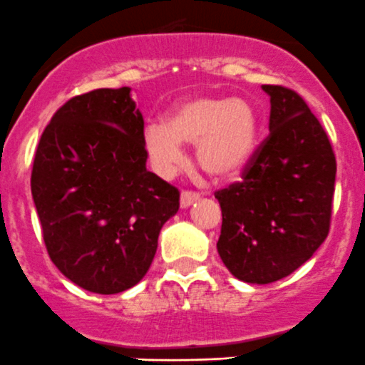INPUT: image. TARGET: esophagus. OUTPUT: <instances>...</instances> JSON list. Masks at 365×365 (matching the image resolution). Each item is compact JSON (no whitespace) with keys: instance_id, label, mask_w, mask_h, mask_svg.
I'll return each instance as SVG.
<instances>
[{"instance_id":"1","label":"esophagus","mask_w":365,"mask_h":365,"mask_svg":"<svg viewBox=\"0 0 365 365\" xmlns=\"http://www.w3.org/2000/svg\"><path fill=\"white\" fill-rule=\"evenodd\" d=\"M200 198V193L197 191H190V190H184L181 193V207H190L193 202H197Z\"/></svg>"}]
</instances>
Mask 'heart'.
Here are the masks:
<instances>
[{
    "label": "heart",
    "instance_id": "b5f03b06",
    "mask_svg": "<svg viewBox=\"0 0 365 365\" xmlns=\"http://www.w3.org/2000/svg\"><path fill=\"white\" fill-rule=\"evenodd\" d=\"M257 136V113L248 101L191 97L174 108L165 124L147 125L143 147L153 167L170 175L184 163L181 143H191L197 145L202 170L216 179H230L250 163Z\"/></svg>",
    "mask_w": 365,
    "mask_h": 365
}]
</instances>
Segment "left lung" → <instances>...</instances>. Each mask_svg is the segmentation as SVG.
Segmentation results:
<instances>
[{
  "label": "left lung",
  "mask_w": 365,
  "mask_h": 365,
  "mask_svg": "<svg viewBox=\"0 0 365 365\" xmlns=\"http://www.w3.org/2000/svg\"><path fill=\"white\" fill-rule=\"evenodd\" d=\"M269 135L241 181L216 191L222 232L216 243L236 279L269 284L291 275L327 240L335 190V154L323 125L294 90L262 85Z\"/></svg>",
  "instance_id": "obj_1"
}]
</instances>
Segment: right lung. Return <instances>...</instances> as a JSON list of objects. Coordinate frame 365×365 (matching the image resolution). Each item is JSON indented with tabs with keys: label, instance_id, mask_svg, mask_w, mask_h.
<instances>
[{
	"label": "right lung",
	"instance_id": "1",
	"mask_svg": "<svg viewBox=\"0 0 365 365\" xmlns=\"http://www.w3.org/2000/svg\"><path fill=\"white\" fill-rule=\"evenodd\" d=\"M145 163L143 117L129 86L72 97L46 125L31 195L49 257L76 286L122 293L150 268L179 190Z\"/></svg>",
	"mask_w": 365,
	"mask_h": 365
}]
</instances>
